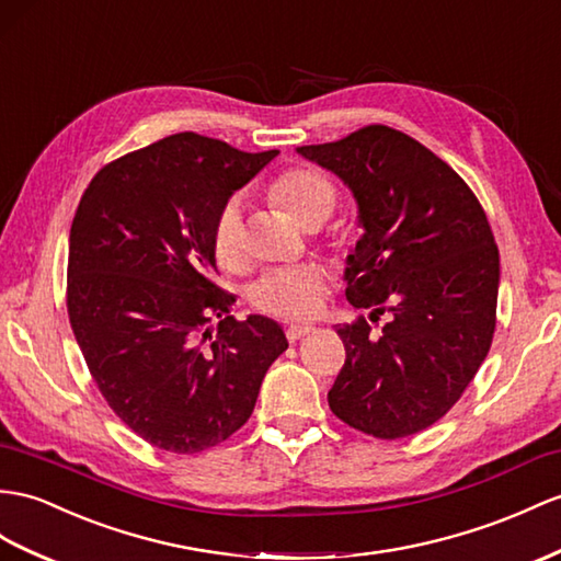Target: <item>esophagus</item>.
<instances>
[{
    "label": "esophagus",
    "instance_id": "obj_1",
    "mask_svg": "<svg viewBox=\"0 0 561 561\" xmlns=\"http://www.w3.org/2000/svg\"><path fill=\"white\" fill-rule=\"evenodd\" d=\"M311 331H313V328L307 325V323H293V325L285 328V337H288L290 343H295V340H302V337L309 335Z\"/></svg>",
    "mask_w": 561,
    "mask_h": 561
}]
</instances>
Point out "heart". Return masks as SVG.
<instances>
[{"label":"heart","instance_id":"1","mask_svg":"<svg viewBox=\"0 0 561 561\" xmlns=\"http://www.w3.org/2000/svg\"><path fill=\"white\" fill-rule=\"evenodd\" d=\"M266 193L302 226L323 224L337 204V187L313 167H290L276 173ZM211 252L224 268H238L242 262V207L238 197L226 199L214 218ZM323 295L325 276L321 268H280L266 273L252 285L250 305L273 319L302 321L319 311Z\"/></svg>","mask_w":561,"mask_h":561}]
</instances>
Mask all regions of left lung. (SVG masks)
<instances>
[{"instance_id": "8db88e82", "label": "left lung", "mask_w": 561, "mask_h": 561, "mask_svg": "<svg viewBox=\"0 0 561 561\" xmlns=\"http://www.w3.org/2000/svg\"><path fill=\"white\" fill-rule=\"evenodd\" d=\"M343 178L364 236L347 256V299L364 317L335 328L345 364L331 412L380 440L443 419L493 345L500 252L473 190L428 147L390 126L297 147Z\"/></svg>"}]
</instances>
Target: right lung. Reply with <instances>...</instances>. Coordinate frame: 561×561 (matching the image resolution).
<instances>
[{"label":"right lung","instance_id":"1","mask_svg":"<svg viewBox=\"0 0 561 561\" xmlns=\"http://www.w3.org/2000/svg\"><path fill=\"white\" fill-rule=\"evenodd\" d=\"M276 154L178 133L108 161L80 197L68 321L106 404L167 453L228 440L288 350L276 321L230 317L211 252L218 209Z\"/></svg>","mask_w":561,"mask_h":561}]
</instances>
